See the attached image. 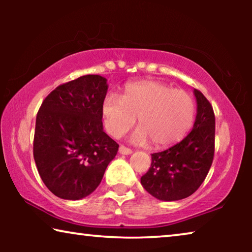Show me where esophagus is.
I'll return each instance as SVG.
<instances>
[{
  "label": "esophagus",
  "mask_w": 252,
  "mask_h": 252,
  "mask_svg": "<svg viewBox=\"0 0 252 252\" xmlns=\"http://www.w3.org/2000/svg\"><path fill=\"white\" fill-rule=\"evenodd\" d=\"M133 151L132 149H129V148H126L125 146H120L119 147V154L122 155H130Z\"/></svg>",
  "instance_id": "34e87169"
}]
</instances>
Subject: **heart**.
<instances>
[{
    "label": "heart",
    "mask_w": 252,
    "mask_h": 252,
    "mask_svg": "<svg viewBox=\"0 0 252 252\" xmlns=\"http://www.w3.org/2000/svg\"><path fill=\"white\" fill-rule=\"evenodd\" d=\"M105 128L113 137H122L136 122L132 135L135 143L166 148L180 142L191 128L195 102L188 93L154 80L127 84L122 97L108 94L102 102Z\"/></svg>",
    "instance_id": "b5f03b06"
}]
</instances>
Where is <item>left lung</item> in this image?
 <instances>
[{"instance_id": "left-lung-1", "label": "left lung", "mask_w": 252, "mask_h": 252, "mask_svg": "<svg viewBox=\"0 0 252 252\" xmlns=\"http://www.w3.org/2000/svg\"><path fill=\"white\" fill-rule=\"evenodd\" d=\"M197 115L184 140L151 155L149 171L141 178L143 188L160 201H179L197 190L205 180L215 156L216 118L212 105L194 89Z\"/></svg>"}]
</instances>
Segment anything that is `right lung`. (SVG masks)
<instances>
[{"label": "right lung", "mask_w": 252, "mask_h": 252, "mask_svg": "<svg viewBox=\"0 0 252 252\" xmlns=\"http://www.w3.org/2000/svg\"><path fill=\"white\" fill-rule=\"evenodd\" d=\"M106 79L87 74L58 86L36 116L33 156L47 188L63 199L91 195L118 151L104 130L102 102Z\"/></svg>", "instance_id": "add662e5"}]
</instances>
